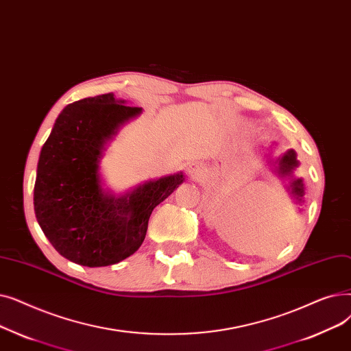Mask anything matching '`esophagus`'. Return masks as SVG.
Masks as SVG:
<instances>
[{"label": "esophagus", "mask_w": 351, "mask_h": 351, "mask_svg": "<svg viewBox=\"0 0 351 351\" xmlns=\"http://www.w3.org/2000/svg\"><path fill=\"white\" fill-rule=\"evenodd\" d=\"M189 173H190L191 177L199 178V177H202V176L206 173V167H204L203 162H198V161L191 162V164L189 165Z\"/></svg>", "instance_id": "1"}]
</instances>
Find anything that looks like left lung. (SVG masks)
<instances>
[{"label": "left lung", "instance_id": "left-lung-1", "mask_svg": "<svg viewBox=\"0 0 351 351\" xmlns=\"http://www.w3.org/2000/svg\"><path fill=\"white\" fill-rule=\"evenodd\" d=\"M298 165V161L295 158V153L293 149L287 152L281 158L277 160V173L281 177H289L291 176L293 170ZM293 194V197L297 199V202H303V195H304V186L302 178H293L290 182V189H289Z\"/></svg>", "mask_w": 351, "mask_h": 351}]
</instances>
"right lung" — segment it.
I'll use <instances>...</instances> for the list:
<instances>
[{
	"label": "right lung",
	"instance_id": "add662e5",
	"mask_svg": "<svg viewBox=\"0 0 351 351\" xmlns=\"http://www.w3.org/2000/svg\"><path fill=\"white\" fill-rule=\"evenodd\" d=\"M141 112L112 93L66 106L41 148L34 211L48 241L73 263L104 267L134 254L149 215L182 181V173L148 181L123 195H108L99 181L104 144Z\"/></svg>",
	"mask_w": 351,
	"mask_h": 351
}]
</instances>
